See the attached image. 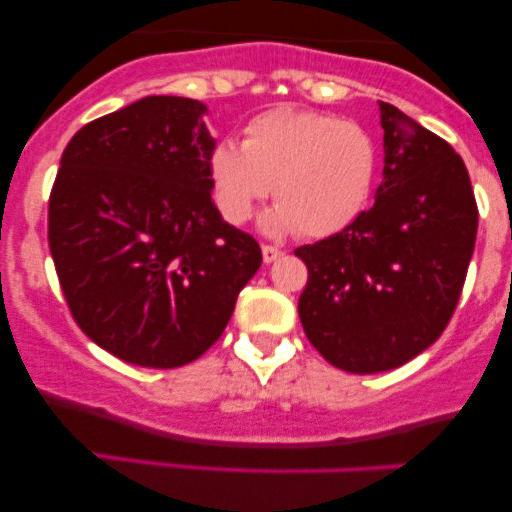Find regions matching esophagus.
I'll list each match as a JSON object with an SVG mask.
<instances>
[{"instance_id":"obj_1","label":"esophagus","mask_w":512,"mask_h":512,"mask_svg":"<svg viewBox=\"0 0 512 512\" xmlns=\"http://www.w3.org/2000/svg\"><path fill=\"white\" fill-rule=\"evenodd\" d=\"M281 255H284V252H281L279 248H272V245H262V260L267 262V264L276 262Z\"/></svg>"}]
</instances>
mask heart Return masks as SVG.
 <instances>
[{"mask_svg":"<svg viewBox=\"0 0 512 512\" xmlns=\"http://www.w3.org/2000/svg\"><path fill=\"white\" fill-rule=\"evenodd\" d=\"M375 175L378 144L366 127L289 105L257 115L245 127L243 146L226 139L209 154L219 214L240 226L272 190L279 204L262 216L272 236L344 231L366 209Z\"/></svg>","mask_w":512,"mask_h":512,"instance_id":"obj_1","label":"heart"}]
</instances>
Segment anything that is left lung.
I'll return each mask as SVG.
<instances>
[{"mask_svg": "<svg viewBox=\"0 0 512 512\" xmlns=\"http://www.w3.org/2000/svg\"><path fill=\"white\" fill-rule=\"evenodd\" d=\"M385 168L375 204L296 250L305 337L346 373L404 366L443 334L467 276L479 211L455 149L380 101Z\"/></svg>", "mask_w": 512, "mask_h": 512, "instance_id": "1", "label": "left lung"}]
</instances>
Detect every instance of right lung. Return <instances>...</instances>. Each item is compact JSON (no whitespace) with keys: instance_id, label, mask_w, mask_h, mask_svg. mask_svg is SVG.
I'll return each instance as SVG.
<instances>
[{"instance_id":"obj_1","label":"right lung","mask_w":512,"mask_h":512,"mask_svg":"<svg viewBox=\"0 0 512 512\" xmlns=\"http://www.w3.org/2000/svg\"><path fill=\"white\" fill-rule=\"evenodd\" d=\"M207 105L146 96L88 122L50 192L52 262L76 325L144 368L195 361L262 264L211 202Z\"/></svg>"}]
</instances>
